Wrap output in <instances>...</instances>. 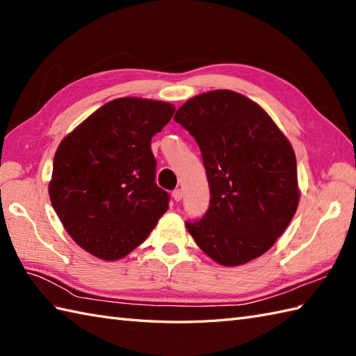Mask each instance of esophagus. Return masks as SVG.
I'll return each instance as SVG.
<instances>
[{"label": "esophagus", "instance_id": "34e87169", "mask_svg": "<svg viewBox=\"0 0 356 356\" xmlns=\"http://www.w3.org/2000/svg\"><path fill=\"white\" fill-rule=\"evenodd\" d=\"M182 197H184L182 190H176V191L172 193V199L176 200V202H180V200H182Z\"/></svg>", "mask_w": 356, "mask_h": 356}]
</instances>
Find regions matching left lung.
Listing matches in <instances>:
<instances>
[{"instance_id":"8db88e82","label":"left lung","mask_w":356,"mask_h":356,"mask_svg":"<svg viewBox=\"0 0 356 356\" xmlns=\"http://www.w3.org/2000/svg\"><path fill=\"white\" fill-rule=\"evenodd\" d=\"M174 120L199 143L209 209L186 223L197 246L222 266H240L274 246L300 202L289 139L259 104L232 90L188 99Z\"/></svg>"}]
</instances>
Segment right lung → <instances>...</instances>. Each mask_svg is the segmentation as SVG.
<instances>
[{
	"label": "right lung",
	"mask_w": 356,
	"mask_h": 356,
	"mask_svg": "<svg viewBox=\"0 0 356 356\" xmlns=\"http://www.w3.org/2000/svg\"><path fill=\"white\" fill-rule=\"evenodd\" d=\"M176 107L145 97H118L92 113L59 143L49 195L65 231L105 261L124 259L168 211L154 184L151 138Z\"/></svg>",
	"instance_id": "right-lung-1"
}]
</instances>
